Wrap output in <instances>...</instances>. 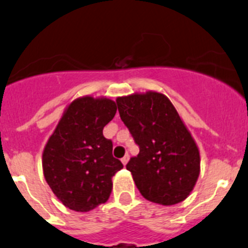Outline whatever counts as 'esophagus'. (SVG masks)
<instances>
[{
	"label": "esophagus",
	"instance_id": "obj_1",
	"mask_svg": "<svg viewBox=\"0 0 248 248\" xmlns=\"http://www.w3.org/2000/svg\"><path fill=\"white\" fill-rule=\"evenodd\" d=\"M128 160H129V155H128V154H126V155H124V157L121 158V162L124 163V165H127V162H128Z\"/></svg>",
	"mask_w": 248,
	"mask_h": 248
}]
</instances>
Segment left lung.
<instances>
[{"mask_svg": "<svg viewBox=\"0 0 248 248\" xmlns=\"http://www.w3.org/2000/svg\"><path fill=\"white\" fill-rule=\"evenodd\" d=\"M120 117L139 146L127 163L146 200L170 206L190 195L200 174V153L179 114L162 93L119 97Z\"/></svg>", "mask_w": 248, "mask_h": 248, "instance_id": "left-lung-1", "label": "left lung"}]
</instances>
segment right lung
<instances>
[{"mask_svg": "<svg viewBox=\"0 0 248 248\" xmlns=\"http://www.w3.org/2000/svg\"><path fill=\"white\" fill-rule=\"evenodd\" d=\"M117 107L109 98H78L65 109L42 155L46 182L64 206L88 212L107 202L115 173L124 168L112 156L103 128Z\"/></svg>", "mask_w": 248, "mask_h": 248, "instance_id": "obj_1", "label": "right lung"}]
</instances>
